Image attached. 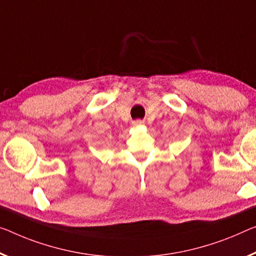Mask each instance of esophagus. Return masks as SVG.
<instances>
[{"mask_svg":"<svg viewBox=\"0 0 256 256\" xmlns=\"http://www.w3.org/2000/svg\"><path fill=\"white\" fill-rule=\"evenodd\" d=\"M143 124H144V122H143V121H140V120L132 121V126H134V127H140V126H143Z\"/></svg>","mask_w":256,"mask_h":256,"instance_id":"1","label":"esophagus"}]
</instances>
